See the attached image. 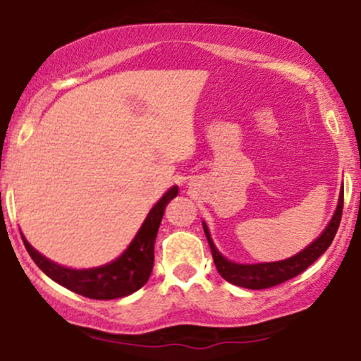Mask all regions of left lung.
<instances>
[{
  "label": "left lung",
  "mask_w": 361,
  "mask_h": 361,
  "mask_svg": "<svg viewBox=\"0 0 361 361\" xmlns=\"http://www.w3.org/2000/svg\"><path fill=\"white\" fill-rule=\"evenodd\" d=\"M342 206H344V192L341 190L336 213H334L332 220L326 225L323 234L319 235L316 241H312L307 248L302 250L300 253L279 262H265V264H235V262L227 260V258L216 250V246H214L213 239H211L209 235V228H207V225L204 224V221L202 227L207 243H209L214 265H216L221 278H224L225 281L232 283V285L243 286V288L264 290L276 285H281V283L288 281V279H292L297 274H300V272H304L309 265L314 264V262L329 250L334 238H336L338 224H341Z\"/></svg>",
  "instance_id": "1"
}]
</instances>
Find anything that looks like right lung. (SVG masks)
<instances>
[{
  "mask_svg": "<svg viewBox=\"0 0 361 361\" xmlns=\"http://www.w3.org/2000/svg\"><path fill=\"white\" fill-rule=\"evenodd\" d=\"M178 195V187H171L162 199L155 204L148 213L127 250L116 260L94 269H69L56 262L49 260L38 253L23 235V241L27 253L35 264L64 288L83 295V297L96 298V300H111V298L127 297L140 290L148 281L154 269V245L155 238L162 221L164 209L171 199Z\"/></svg>",
  "mask_w": 361,
  "mask_h": 361,
  "instance_id": "add662e5",
  "label": "right lung"
}]
</instances>
